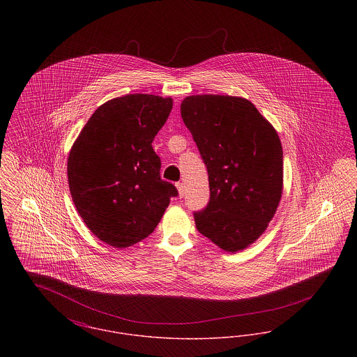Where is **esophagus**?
<instances>
[{
    "mask_svg": "<svg viewBox=\"0 0 357 357\" xmlns=\"http://www.w3.org/2000/svg\"><path fill=\"white\" fill-rule=\"evenodd\" d=\"M175 186H176V190H178V195H179V198H182V197L185 195V185L179 182V183H176Z\"/></svg>",
    "mask_w": 357,
    "mask_h": 357,
    "instance_id": "1",
    "label": "esophagus"
}]
</instances>
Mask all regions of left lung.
Here are the masks:
<instances>
[{
  "mask_svg": "<svg viewBox=\"0 0 357 357\" xmlns=\"http://www.w3.org/2000/svg\"><path fill=\"white\" fill-rule=\"evenodd\" d=\"M181 115L204 158L210 201L194 214L222 250L249 248L269 226L284 188L282 146L272 124L241 96L192 95Z\"/></svg>",
  "mask_w": 357,
  "mask_h": 357,
  "instance_id": "obj_1",
  "label": "left lung"
}]
</instances>
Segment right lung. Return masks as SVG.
Returning a JSON list of instances; mask_svg holds the SVG:
<instances>
[{
  "mask_svg": "<svg viewBox=\"0 0 357 357\" xmlns=\"http://www.w3.org/2000/svg\"><path fill=\"white\" fill-rule=\"evenodd\" d=\"M171 109V98L147 93L111 99L69 151L72 201L86 227L109 246L124 249L149 237L178 194L160 179L151 146Z\"/></svg>",
  "mask_w": 357,
  "mask_h": 357,
  "instance_id": "1",
  "label": "right lung"
}]
</instances>
